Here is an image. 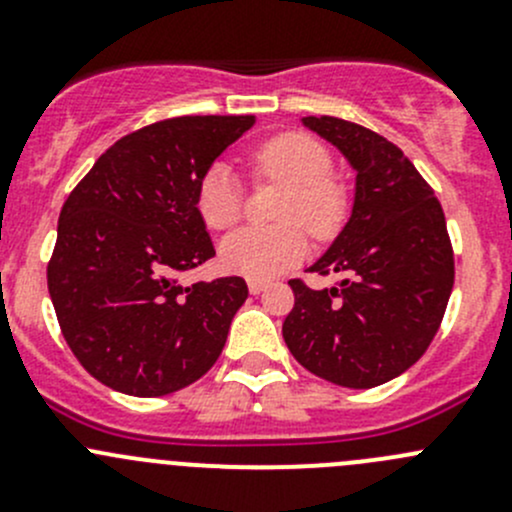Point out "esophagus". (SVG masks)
I'll return each instance as SVG.
<instances>
[{"label": "esophagus", "mask_w": 512, "mask_h": 512, "mask_svg": "<svg viewBox=\"0 0 512 512\" xmlns=\"http://www.w3.org/2000/svg\"><path fill=\"white\" fill-rule=\"evenodd\" d=\"M265 287H267V282H262V280H250V282H247V289H250V294L265 292Z\"/></svg>", "instance_id": "esophagus-1"}]
</instances>
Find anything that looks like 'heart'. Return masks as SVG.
<instances>
[{
    "label": "heart",
    "instance_id": "heart-1",
    "mask_svg": "<svg viewBox=\"0 0 512 512\" xmlns=\"http://www.w3.org/2000/svg\"><path fill=\"white\" fill-rule=\"evenodd\" d=\"M332 153L307 133H280L252 153V168L260 178L287 183L277 218L287 223L245 227L227 235L220 245L225 270L250 280H270L299 265L309 252V232L332 237L347 215V188L332 175ZM200 218L213 230H227L245 215V195L235 170L213 163L203 173L195 193Z\"/></svg>",
    "mask_w": 512,
    "mask_h": 512
}]
</instances>
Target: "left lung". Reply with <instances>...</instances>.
Wrapping results in <instances>:
<instances>
[{
	"instance_id": "left-lung-1",
	"label": "left lung",
	"mask_w": 512,
	"mask_h": 512,
	"mask_svg": "<svg viewBox=\"0 0 512 512\" xmlns=\"http://www.w3.org/2000/svg\"><path fill=\"white\" fill-rule=\"evenodd\" d=\"M356 170L352 218L309 272L337 287L289 280L282 337L294 359L337 386L371 389L421 359L453 289V247L441 203L399 146L334 116L302 118Z\"/></svg>"
}]
</instances>
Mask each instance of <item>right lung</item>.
<instances>
[{
    "label": "right lung",
    "instance_id": "1",
    "mask_svg": "<svg viewBox=\"0 0 512 512\" xmlns=\"http://www.w3.org/2000/svg\"><path fill=\"white\" fill-rule=\"evenodd\" d=\"M255 116H178L113 143L71 190L46 267L61 334L94 379L165 396L218 361L247 299L242 277L183 287L215 257L195 193Z\"/></svg>",
    "mask_w": 512,
    "mask_h": 512
}]
</instances>
